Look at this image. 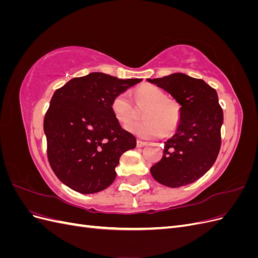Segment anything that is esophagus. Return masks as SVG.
Masks as SVG:
<instances>
[{
    "label": "esophagus",
    "mask_w": 258,
    "mask_h": 258,
    "mask_svg": "<svg viewBox=\"0 0 258 258\" xmlns=\"http://www.w3.org/2000/svg\"><path fill=\"white\" fill-rule=\"evenodd\" d=\"M145 145H147V142L142 141V140H138V141H137V146L138 147H143Z\"/></svg>",
    "instance_id": "34e87169"
}]
</instances>
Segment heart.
<instances>
[{
	"mask_svg": "<svg viewBox=\"0 0 258 258\" xmlns=\"http://www.w3.org/2000/svg\"><path fill=\"white\" fill-rule=\"evenodd\" d=\"M136 106L126 92L116 95L111 102V110L115 118L127 123L138 116V111L145 110L143 122L130 123L126 129L140 138L155 139L163 134L174 132L181 122V105L175 99L167 97L166 92L154 85L140 86L134 92ZM137 107L138 111L135 108Z\"/></svg>",
	"mask_w": 258,
	"mask_h": 258,
	"instance_id": "b5f03b06",
	"label": "heart"
}]
</instances>
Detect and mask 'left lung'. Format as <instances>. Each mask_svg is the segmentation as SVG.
<instances>
[{
  "label": "left lung",
  "mask_w": 258,
  "mask_h": 258,
  "mask_svg": "<svg viewBox=\"0 0 258 258\" xmlns=\"http://www.w3.org/2000/svg\"><path fill=\"white\" fill-rule=\"evenodd\" d=\"M147 81L171 93L182 111L176 134L165 143L163 157L151 173L169 187L194 183L213 166L221 150L223 110L216 90L183 73Z\"/></svg>",
  "instance_id": "1"
}]
</instances>
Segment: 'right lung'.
I'll list each match as a JSON object with an SVG mask.
<instances>
[{"mask_svg": "<svg viewBox=\"0 0 258 258\" xmlns=\"http://www.w3.org/2000/svg\"><path fill=\"white\" fill-rule=\"evenodd\" d=\"M141 81L90 73L54 91L44 118L47 158L70 188L93 194L114 182L120 156L136 147L137 139L121 128L111 102Z\"/></svg>", "mask_w": 258, "mask_h": 258, "instance_id": "right-lung-1", "label": "right lung"}]
</instances>
